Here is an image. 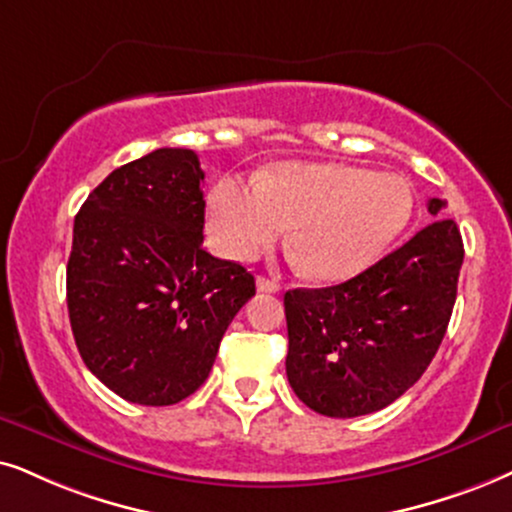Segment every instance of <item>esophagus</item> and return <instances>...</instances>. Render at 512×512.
Segmentation results:
<instances>
[{"instance_id":"34e87169","label":"esophagus","mask_w":512,"mask_h":512,"mask_svg":"<svg viewBox=\"0 0 512 512\" xmlns=\"http://www.w3.org/2000/svg\"><path fill=\"white\" fill-rule=\"evenodd\" d=\"M257 290H260V293H278V290H281V286H278L274 278L260 276V278H257Z\"/></svg>"}]
</instances>
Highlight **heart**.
<instances>
[{"label": "heart", "instance_id": "1", "mask_svg": "<svg viewBox=\"0 0 512 512\" xmlns=\"http://www.w3.org/2000/svg\"><path fill=\"white\" fill-rule=\"evenodd\" d=\"M409 179L342 163H286L257 181L224 177L208 198L215 248L236 262L262 255L290 226V248L321 281L366 269L411 222Z\"/></svg>", "mask_w": 512, "mask_h": 512}]
</instances>
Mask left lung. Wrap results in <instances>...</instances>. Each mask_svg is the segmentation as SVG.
<instances>
[{
	"mask_svg": "<svg viewBox=\"0 0 512 512\" xmlns=\"http://www.w3.org/2000/svg\"><path fill=\"white\" fill-rule=\"evenodd\" d=\"M446 203L430 198L432 224L340 286L283 297L288 383L328 418L380 411L418 383L454 312L463 238Z\"/></svg>",
	"mask_w": 512,
	"mask_h": 512,
	"instance_id": "8db88e82",
	"label": "left lung"
}]
</instances>
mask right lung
<instances>
[{
    "label": "right lung",
    "mask_w": 512,
    "mask_h": 512,
    "mask_svg": "<svg viewBox=\"0 0 512 512\" xmlns=\"http://www.w3.org/2000/svg\"><path fill=\"white\" fill-rule=\"evenodd\" d=\"M198 155L158 151L118 167L73 226L68 314L80 357L118 397L170 406L205 383L255 278L203 250Z\"/></svg>",
    "instance_id": "1"
}]
</instances>
